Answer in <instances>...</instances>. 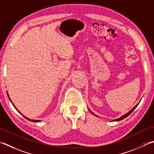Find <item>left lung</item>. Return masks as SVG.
<instances>
[{
	"label": "left lung",
	"mask_w": 154,
	"mask_h": 154,
	"mask_svg": "<svg viewBox=\"0 0 154 154\" xmlns=\"http://www.w3.org/2000/svg\"><path fill=\"white\" fill-rule=\"evenodd\" d=\"M139 103H140V102H139V103H138L136 105H135V106L134 107H133V108H132V109L130 110V111H129V112L128 113H125V115H123V116H122V117H119V118H117V119H114V120H113V122H118V121H121V120H122V119H124V118H125V117H127L128 116H129V115H130V114L132 113V112H133V111L135 109V108H136L137 107V105H139ZM90 111H91V112L93 114V115H95V116H96L95 115V113H93V112H92V111H91V110H89ZM97 117H98V116H97Z\"/></svg>",
	"instance_id": "8db88e82"
}]
</instances>
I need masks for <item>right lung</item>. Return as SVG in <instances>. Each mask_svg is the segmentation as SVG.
Returning a JSON list of instances; mask_svg holds the SVG:
<instances>
[{
    "instance_id": "right-lung-1",
    "label": "right lung",
    "mask_w": 154,
    "mask_h": 154,
    "mask_svg": "<svg viewBox=\"0 0 154 154\" xmlns=\"http://www.w3.org/2000/svg\"><path fill=\"white\" fill-rule=\"evenodd\" d=\"M7 95H8V99H10V101H11V103H12V104H13V106L14 107V108H15V109H17V110L18 111H19V113H20V111H19V110H18V109H17V108H16V107H15V106H14V104L13 103V102H12V101L11 100V98H10V97H9V95L8 94V92H7ZM20 114H21V113H20ZM21 115H22V114H21ZM23 117H25V119H26L27 120H29V121H31V122H41V120H35V119H29V118H28V117H26L25 116H23Z\"/></svg>"
}]
</instances>
